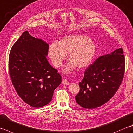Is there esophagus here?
I'll list each match as a JSON object with an SVG mask.
<instances>
[{
    "label": "esophagus",
    "mask_w": 133,
    "mask_h": 133,
    "mask_svg": "<svg viewBox=\"0 0 133 133\" xmlns=\"http://www.w3.org/2000/svg\"><path fill=\"white\" fill-rule=\"evenodd\" d=\"M62 84L67 85L70 84V83L69 82H68V81H67V79H63V80H62Z\"/></svg>",
    "instance_id": "esophagus-1"
}]
</instances>
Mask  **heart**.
Returning <instances> with one entry per match:
<instances>
[{
	"label": "heart",
	"mask_w": 133,
	"mask_h": 133,
	"mask_svg": "<svg viewBox=\"0 0 133 133\" xmlns=\"http://www.w3.org/2000/svg\"><path fill=\"white\" fill-rule=\"evenodd\" d=\"M48 53L54 65L59 67L69 54L70 62L63 69L69 74L75 67L85 69L90 66L96 53V46L89 36L81 34H72L63 36L59 43H52Z\"/></svg>",
	"instance_id": "b5f03b06"
}]
</instances>
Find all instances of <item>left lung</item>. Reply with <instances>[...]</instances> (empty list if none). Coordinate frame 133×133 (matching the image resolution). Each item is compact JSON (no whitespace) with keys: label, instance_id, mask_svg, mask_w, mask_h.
<instances>
[{"label":"left lung","instance_id":"left-lung-1","mask_svg":"<svg viewBox=\"0 0 133 133\" xmlns=\"http://www.w3.org/2000/svg\"><path fill=\"white\" fill-rule=\"evenodd\" d=\"M125 61L122 48L101 56L86 69L79 83L80 90L75 100L85 108L100 107L110 100L123 78Z\"/></svg>","mask_w":133,"mask_h":133}]
</instances>
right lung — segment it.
I'll return each mask as SVG.
<instances>
[{
    "instance_id": "add662e5",
    "label": "right lung",
    "mask_w": 133,
    "mask_h": 133,
    "mask_svg": "<svg viewBox=\"0 0 133 133\" xmlns=\"http://www.w3.org/2000/svg\"><path fill=\"white\" fill-rule=\"evenodd\" d=\"M49 45L25 31L15 43L9 59L10 75L19 97L33 107L50 102L62 77L46 59Z\"/></svg>"
}]
</instances>
